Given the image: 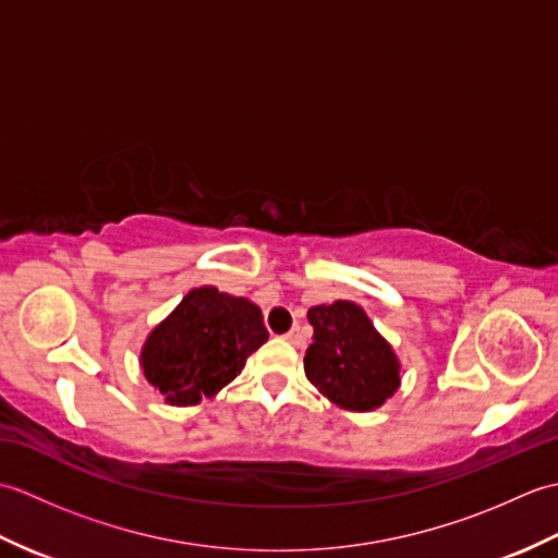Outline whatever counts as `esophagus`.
I'll return each instance as SVG.
<instances>
[{"mask_svg":"<svg viewBox=\"0 0 558 558\" xmlns=\"http://www.w3.org/2000/svg\"><path fill=\"white\" fill-rule=\"evenodd\" d=\"M286 340L292 342V345H302V336H300V326H292V330H288L286 333Z\"/></svg>","mask_w":558,"mask_h":558,"instance_id":"34e87169","label":"esophagus"}]
</instances>
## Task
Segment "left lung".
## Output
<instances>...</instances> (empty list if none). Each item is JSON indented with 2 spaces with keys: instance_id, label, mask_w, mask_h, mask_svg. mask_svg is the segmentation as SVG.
Here are the masks:
<instances>
[{
  "instance_id": "obj_1",
  "label": "left lung",
  "mask_w": 558,
  "mask_h": 558,
  "mask_svg": "<svg viewBox=\"0 0 558 558\" xmlns=\"http://www.w3.org/2000/svg\"><path fill=\"white\" fill-rule=\"evenodd\" d=\"M314 342L304 354L306 378L338 408L372 412L400 386V362L388 340L354 302L312 306Z\"/></svg>"
}]
</instances>
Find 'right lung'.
I'll use <instances>...</instances> for the list:
<instances>
[{
	"mask_svg": "<svg viewBox=\"0 0 558 558\" xmlns=\"http://www.w3.org/2000/svg\"><path fill=\"white\" fill-rule=\"evenodd\" d=\"M268 340L254 302L232 298L213 286L186 292L177 310L150 330L141 350L146 381L165 402L198 405L234 381L246 357Z\"/></svg>",
	"mask_w": 558,
	"mask_h": 558,
	"instance_id": "obj_1",
	"label": "right lung"
}]
</instances>
